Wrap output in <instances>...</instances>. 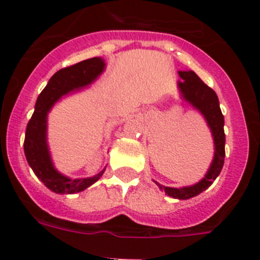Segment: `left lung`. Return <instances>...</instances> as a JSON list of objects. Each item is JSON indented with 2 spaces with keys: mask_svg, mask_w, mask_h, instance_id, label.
<instances>
[{
  "mask_svg": "<svg viewBox=\"0 0 260 260\" xmlns=\"http://www.w3.org/2000/svg\"><path fill=\"white\" fill-rule=\"evenodd\" d=\"M179 76L181 78V80L177 81L180 95L184 101L188 102L203 116L211 131L212 140H214V158L205 177L197 184L182 186V188H171V186L160 185L156 181L154 182L170 197L177 200H189L206 190L220 174L225 158V135H224V116L221 114L216 93L210 86L206 85L194 71L190 70L179 71Z\"/></svg>",
  "mask_w": 260,
  "mask_h": 260,
  "instance_id": "8db88e82",
  "label": "left lung"
}]
</instances>
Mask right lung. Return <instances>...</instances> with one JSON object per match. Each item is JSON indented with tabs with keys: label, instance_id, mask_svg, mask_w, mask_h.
Returning <instances> with one entry per match:
<instances>
[{
	"label": "right lung",
	"instance_id": "obj_1",
	"mask_svg": "<svg viewBox=\"0 0 260 260\" xmlns=\"http://www.w3.org/2000/svg\"><path fill=\"white\" fill-rule=\"evenodd\" d=\"M106 63L101 57L81 60L74 66L55 72L40 93L31 120L28 121L24 139L27 162L46 188L57 194H74L85 190L101 179L105 170L92 177L71 179L54 167L48 145V114L63 95L79 92L97 80L105 71Z\"/></svg>",
	"mask_w": 260,
	"mask_h": 260
}]
</instances>
